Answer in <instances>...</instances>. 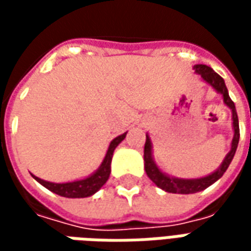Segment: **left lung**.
<instances>
[{
	"label": "left lung",
	"instance_id": "left-lung-1",
	"mask_svg": "<svg viewBox=\"0 0 251 251\" xmlns=\"http://www.w3.org/2000/svg\"><path fill=\"white\" fill-rule=\"evenodd\" d=\"M194 70L195 74L200 75L201 79L207 84H210L216 93L222 94L225 104H226L228 109L231 110L234 137H232L230 152L227 153L225 160L222 161L219 168L216 169V171H214L212 174L207 175L204 177H199V179H179V177H174V176H169L168 174L163 172L157 167V164L154 163L152 151V141H151L149 134H147V141H145V148H144V161H145L147 175L149 176V179L157 185L158 188H161L165 192H169V194H196V192H200L203 189L208 188L211 184H214L216 180L221 179L223 174L227 171L228 165H230L232 158H234V154L237 152L238 142H239V122H238L237 110H235V104H234V102L230 98V95H228V91H227V87L226 84H225L223 77L219 76L211 67L204 66V64H195Z\"/></svg>",
	"mask_w": 251,
	"mask_h": 251
}]
</instances>
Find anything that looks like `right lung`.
I'll return each mask as SVG.
<instances>
[{
	"label": "right lung",
	"instance_id": "1",
	"mask_svg": "<svg viewBox=\"0 0 251 251\" xmlns=\"http://www.w3.org/2000/svg\"><path fill=\"white\" fill-rule=\"evenodd\" d=\"M127 133V131H126ZM126 133L121 134V136L115 137L113 141L110 142L109 149L106 152L103 161L99 165V168L87 177L80 180H75V181H68V183H51V181H46V180L37 177L35 175L33 179L36 181H39L43 187H46L47 189H50L51 192L64 198H88L95 192H98L99 189L102 188L104 183L107 181L111 172V158H113V153H114L115 148L120 145L121 142L125 140Z\"/></svg>",
	"mask_w": 251,
	"mask_h": 251
}]
</instances>
